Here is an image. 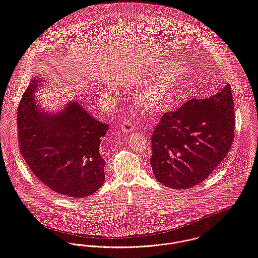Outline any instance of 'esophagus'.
Here are the masks:
<instances>
[{
	"instance_id": "esophagus-1",
	"label": "esophagus",
	"mask_w": 258,
	"mask_h": 258,
	"mask_svg": "<svg viewBox=\"0 0 258 258\" xmlns=\"http://www.w3.org/2000/svg\"><path fill=\"white\" fill-rule=\"evenodd\" d=\"M121 130L124 133H130V132H132L134 130V125L129 120L128 121H124V123L121 126Z\"/></svg>"
}]
</instances>
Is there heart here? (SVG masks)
I'll use <instances>...</instances> for the list:
<instances>
[{
  "label": "heart",
  "instance_id": "heart-1",
  "mask_svg": "<svg viewBox=\"0 0 258 258\" xmlns=\"http://www.w3.org/2000/svg\"><path fill=\"white\" fill-rule=\"evenodd\" d=\"M184 76L181 66L172 65L165 68L136 94L137 105L150 113L167 111L179 92Z\"/></svg>",
  "mask_w": 258,
  "mask_h": 258
}]
</instances>
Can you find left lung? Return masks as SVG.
Masks as SVG:
<instances>
[{"label":"left lung","instance_id":"obj_1","mask_svg":"<svg viewBox=\"0 0 258 258\" xmlns=\"http://www.w3.org/2000/svg\"><path fill=\"white\" fill-rule=\"evenodd\" d=\"M234 106L229 84L207 99H192L165 113L151 143L156 180L187 189L205 180L221 163L234 138Z\"/></svg>","mask_w":258,"mask_h":258}]
</instances>
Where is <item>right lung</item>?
<instances>
[{"mask_svg": "<svg viewBox=\"0 0 258 258\" xmlns=\"http://www.w3.org/2000/svg\"><path fill=\"white\" fill-rule=\"evenodd\" d=\"M44 79L38 75L31 80L18 108L21 153L35 176L52 191L84 198L105 180L99 146L108 124L96 120L76 101L55 112L42 108L35 93Z\"/></svg>", "mask_w": 258, "mask_h": 258, "instance_id": "1", "label": "right lung"}]
</instances>
